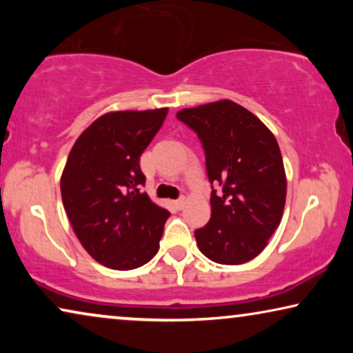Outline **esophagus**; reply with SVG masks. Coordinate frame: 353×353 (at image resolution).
Instances as JSON below:
<instances>
[{"label":"esophagus","mask_w":353,"mask_h":353,"mask_svg":"<svg viewBox=\"0 0 353 353\" xmlns=\"http://www.w3.org/2000/svg\"><path fill=\"white\" fill-rule=\"evenodd\" d=\"M185 204H186L185 197H181V199H178V201H173V205H175L178 210H181V209H183V207H185Z\"/></svg>","instance_id":"1"}]
</instances>
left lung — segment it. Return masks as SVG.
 <instances>
[{
  "label": "left lung",
  "mask_w": 353,
  "mask_h": 353,
  "mask_svg": "<svg viewBox=\"0 0 353 353\" xmlns=\"http://www.w3.org/2000/svg\"><path fill=\"white\" fill-rule=\"evenodd\" d=\"M178 120L194 130L205 151L212 215L194 231L197 248L212 262L241 265L257 257L281 221L286 173L274 134L230 99L181 109Z\"/></svg>",
  "instance_id": "1"
}]
</instances>
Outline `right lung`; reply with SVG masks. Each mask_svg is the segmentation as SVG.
<instances>
[{
  "mask_svg": "<svg viewBox=\"0 0 353 353\" xmlns=\"http://www.w3.org/2000/svg\"><path fill=\"white\" fill-rule=\"evenodd\" d=\"M168 109L115 110L77 138L61 176L65 214L86 252L104 267L133 270L159 250L170 212L141 191L139 157Z\"/></svg>",
  "mask_w": 353,
  "mask_h": 353,
  "instance_id": "add662e5",
  "label": "right lung"
}]
</instances>
